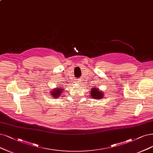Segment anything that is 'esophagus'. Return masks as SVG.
<instances>
[{"label": "esophagus", "mask_w": 153, "mask_h": 153, "mask_svg": "<svg viewBox=\"0 0 153 153\" xmlns=\"http://www.w3.org/2000/svg\"><path fill=\"white\" fill-rule=\"evenodd\" d=\"M76 82H77V83H79V82H81V80H79V79H78V80H77V81H76Z\"/></svg>", "instance_id": "34e87169"}]
</instances>
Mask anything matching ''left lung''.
<instances>
[{
	"mask_svg": "<svg viewBox=\"0 0 153 153\" xmlns=\"http://www.w3.org/2000/svg\"><path fill=\"white\" fill-rule=\"evenodd\" d=\"M90 95L93 99L95 100H100L102 99L104 97V93L102 91H100L97 88H93L91 91H90Z\"/></svg>",
	"mask_w": 153,
	"mask_h": 153,
	"instance_id": "left-lung-1",
	"label": "left lung"
}]
</instances>
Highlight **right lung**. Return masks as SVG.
Listing matches in <instances>:
<instances>
[{
    "mask_svg": "<svg viewBox=\"0 0 153 153\" xmlns=\"http://www.w3.org/2000/svg\"><path fill=\"white\" fill-rule=\"evenodd\" d=\"M64 91V88L62 86H59L57 88H55V89H52L50 92V94H51L52 98H57L62 94V92Z\"/></svg>",
    "mask_w": 153,
    "mask_h": 153,
    "instance_id": "right-lung-1",
    "label": "right lung"
}]
</instances>
